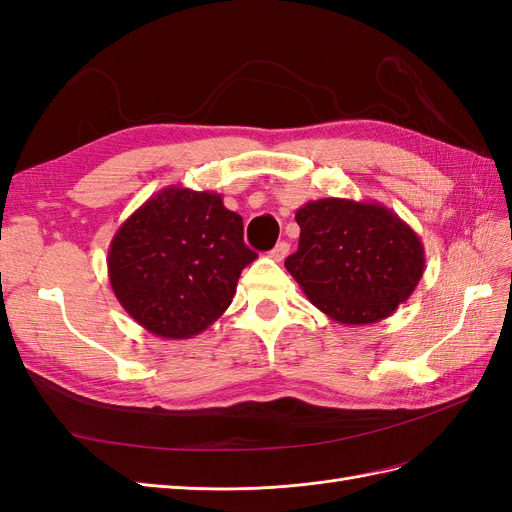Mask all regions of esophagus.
I'll return each mask as SVG.
<instances>
[{
  "label": "esophagus",
  "instance_id": "obj_1",
  "mask_svg": "<svg viewBox=\"0 0 512 512\" xmlns=\"http://www.w3.org/2000/svg\"><path fill=\"white\" fill-rule=\"evenodd\" d=\"M287 253H289V244L287 242H279L276 244L272 251H270V257L274 259V261H283L285 257H287Z\"/></svg>",
  "mask_w": 512,
  "mask_h": 512
}]
</instances>
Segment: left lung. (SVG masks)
Instances as JSON below:
<instances>
[{"label":"left lung","instance_id":"1","mask_svg":"<svg viewBox=\"0 0 512 512\" xmlns=\"http://www.w3.org/2000/svg\"><path fill=\"white\" fill-rule=\"evenodd\" d=\"M298 251L285 259L304 296L345 326L390 317L425 272V246L377 201L324 197L296 210Z\"/></svg>","mask_w":512,"mask_h":512}]
</instances>
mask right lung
I'll use <instances>...</instances> for the list:
<instances>
[{
	"label": "right lung",
	"instance_id": "1",
	"mask_svg": "<svg viewBox=\"0 0 512 512\" xmlns=\"http://www.w3.org/2000/svg\"><path fill=\"white\" fill-rule=\"evenodd\" d=\"M255 257L242 216L221 195L167 186L115 231L107 268L115 298L139 326L182 341L227 311Z\"/></svg>",
	"mask_w": 512,
	"mask_h": 512
}]
</instances>
